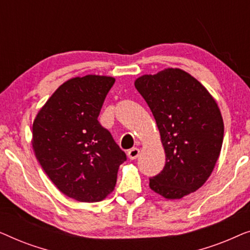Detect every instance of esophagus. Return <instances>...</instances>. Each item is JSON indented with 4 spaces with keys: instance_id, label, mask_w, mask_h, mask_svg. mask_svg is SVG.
<instances>
[{
    "instance_id": "obj_1",
    "label": "esophagus",
    "mask_w": 250,
    "mask_h": 250,
    "mask_svg": "<svg viewBox=\"0 0 250 250\" xmlns=\"http://www.w3.org/2000/svg\"><path fill=\"white\" fill-rule=\"evenodd\" d=\"M139 153H140V149H139V148H133V149H131V150H129V151L127 152V156H128L129 159L133 160V159L138 158Z\"/></svg>"
}]
</instances>
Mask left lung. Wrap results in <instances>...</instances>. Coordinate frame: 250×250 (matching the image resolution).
Segmentation results:
<instances>
[{
    "label": "left lung",
    "instance_id": "obj_1",
    "mask_svg": "<svg viewBox=\"0 0 250 250\" xmlns=\"http://www.w3.org/2000/svg\"><path fill=\"white\" fill-rule=\"evenodd\" d=\"M134 85L151 109L166 155L150 189L181 199L203 187L216 165L224 135L220 108L207 88L180 68L142 75Z\"/></svg>",
    "mask_w": 250,
    "mask_h": 250
}]
</instances>
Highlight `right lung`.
Instances as JSON below:
<instances>
[{"label":"right lung","mask_w":250,"mask_h":250,"mask_svg":"<svg viewBox=\"0 0 250 250\" xmlns=\"http://www.w3.org/2000/svg\"><path fill=\"white\" fill-rule=\"evenodd\" d=\"M115 78L86 75L64 82L37 112L33 149L44 172L67 197L98 203L115 189L126 155L98 122Z\"/></svg>","instance_id":"1"}]
</instances>
